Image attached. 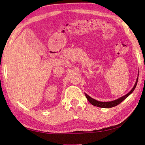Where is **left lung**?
<instances>
[{
	"mask_svg": "<svg viewBox=\"0 0 145 145\" xmlns=\"http://www.w3.org/2000/svg\"><path fill=\"white\" fill-rule=\"evenodd\" d=\"M137 80H138V77H137V79H136V81L135 82V84L134 86V87L132 88V89L130 91L126 94L125 95H124V96H123L119 98V99H118L116 100H114L113 101H111V102H100V101H98V100H95L94 99H92L91 97H89V95H87L86 93H85V95L86 97V99H88V101L91 104H92L93 105H95V106H97V107H102V108H111V107H113L114 106H116L118 104H120V103L121 102L123 101V100L127 99V97H128L131 94V93L134 91V90L135 89V88L136 87V85H137Z\"/></svg>",
	"mask_w": 145,
	"mask_h": 145,
	"instance_id": "left-lung-1",
	"label": "left lung"
}]
</instances>
